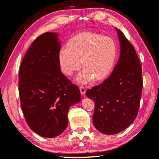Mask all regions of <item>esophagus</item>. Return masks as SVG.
Here are the masks:
<instances>
[{
	"label": "esophagus",
	"instance_id": "1",
	"mask_svg": "<svg viewBox=\"0 0 159 159\" xmlns=\"http://www.w3.org/2000/svg\"><path fill=\"white\" fill-rule=\"evenodd\" d=\"M80 92H81V95H84L85 93L86 89H85V88L84 87V86H83V85L80 86Z\"/></svg>",
	"mask_w": 159,
	"mask_h": 159
}]
</instances>
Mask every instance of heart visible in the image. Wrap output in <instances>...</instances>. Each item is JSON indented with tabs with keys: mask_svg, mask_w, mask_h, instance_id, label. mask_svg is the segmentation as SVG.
Masks as SVG:
<instances>
[{
	"mask_svg": "<svg viewBox=\"0 0 159 159\" xmlns=\"http://www.w3.org/2000/svg\"><path fill=\"white\" fill-rule=\"evenodd\" d=\"M117 48L114 40L99 34L84 32L69 40L68 47L61 48L59 53L61 69L71 75L80 69H84L78 76L80 82L91 79H105L113 70L117 58Z\"/></svg>",
	"mask_w": 159,
	"mask_h": 159,
	"instance_id": "1",
	"label": "heart"
}]
</instances>
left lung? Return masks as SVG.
I'll use <instances>...</instances> for the list:
<instances>
[{"label": "left lung", "instance_id": "obj_1", "mask_svg": "<svg viewBox=\"0 0 159 159\" xmlns=\"http://www.w3.org/2000/svg\"><path fill=\"white\" fill-rule=\"evenodd\" d=\"M115 29L121 48L117 64L102 84L86 91L95 102L94 126L107 134L121 132L134 121L143 89L141 65L134 48L121 30Z\"/></svg>", "mask_w": 159, "mask_h": 159}]
</instances>
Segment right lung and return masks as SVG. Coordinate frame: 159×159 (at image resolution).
<instances>
[{
    "mask_svg": "<svg viewBox=\"0 0 159 159\" xmlns=\"http://www.w3.org/2000/svg\"><path fill=\"white\" fill-rule=\"evenodd\" d=\"M57 34L46 32L28 49L19 70L20 106L28 125L40 135H60L68 124V113L81 100L78 85L61 74Z\"/></svg>",
    "mask_w": 159,
    "mask_h": 159,
    "instance_id": "obj_1",
    "label": "right lung"
}]
</instances>
